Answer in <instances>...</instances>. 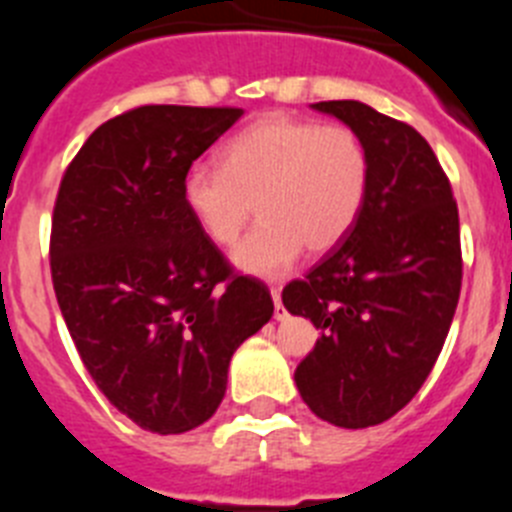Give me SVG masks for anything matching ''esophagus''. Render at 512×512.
Instances as JSON below:
<instances>
[{
	"mask_svg": "<svg viewBox=\"0 0 512 512\" xmlns=\"http://www.w3.org/2000/svg\"><path fill=\"white\" fill-rule=\"evenodd\" d=\"M271 300H274V318L287 320V310H284L282 305V289L271 287Z\"/></svg>",
	"mask_w": 512,
	"mask_h": 512,
	"instance_id": "esophagus-1",
	"label": "esophagus"
}]
</instances>
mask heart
Listing matches in <instances>:
<instances>
[{"label": "heart", "instance_id": "b5f03b06", "mask_svg": "<svg viewBox=\"0 0 512 512\" xmlns=\"http://www.w3.org/2000/svg\"><path fill=\"white\" fill-rule=\"evenodd\" d=\"M217 158L220 169L184 174L182 200L215 246H230L256 205L261 223L230 253L248 277H284L305 248L333 251L366 205L369 156L346 125L269 112L225 140Z\"/></svg>", "mask_w": 512, "mask_h": 512}]
</instances>
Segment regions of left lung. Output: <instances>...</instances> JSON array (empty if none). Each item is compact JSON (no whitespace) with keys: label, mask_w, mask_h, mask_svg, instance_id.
Here are the masks:
<instances>
[{"label":"left lung","mask_w":512,"mask_h":512,"mask_svg":"<svg viewBox=\"0 0 512 512\" xmlns=\"http://www.w3.org/2000/svg\"><path fill=\"white\" fill-rule=\"evenodd\" d=\"M310 107L359 135L369 194L346 241L282 292L323 333L295 382L318 418L369 428L413 400L441 354L461 289L459 210L418 130L356 99Z\"/></svg>","instance_id":"1"}]
</instances>
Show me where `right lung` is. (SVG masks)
Masks as SVG:
<instances>
[{
    "label": "right lung",
    "instance_id": "add662e5",
    "mask_svg": "<svg viewBox=\"0 0 512 512\" xmlns=\"http://www.w3.org/2000/svg\"><path fill=\"white\" fill-rule=\"evenodd\" d=\"M238 107L146 104L99 125L63 174L51 274L81 361L143 431L187 433L215 415L235 348L274 315L235 277L182 200L189 166Z\"/></svg>",
    "mask_w": 512,
    "mask_h": 512
}]
</instances>
